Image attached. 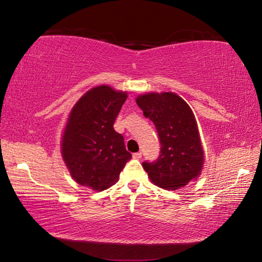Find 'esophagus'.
<instances>
[{
    "label": "esophagus",
    "instance_id": "34e87169",
    "mask_svg": "<svg viewBox=\"0 0 262 262\" xmlns=\"http://www.w3.org/2000/svg\"><path fill=\"white\" fill-rule=\"evenodd\" d=\"M133 158L141 159V158H142V152H135L134 155H133Z\"/></svg>",
    "mask_w": 262,
    "mask_h": 262
}]
</instances>
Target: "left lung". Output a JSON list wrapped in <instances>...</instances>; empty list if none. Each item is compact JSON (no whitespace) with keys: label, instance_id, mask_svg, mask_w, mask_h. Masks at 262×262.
Wrapping results in <instances>:
<instances>
[{"label":"left lung","instance_id":"1","mask_svg":"<svg viewBox=\"0 0 262 262\" xmlns=\"http://www.w3.org/2000/svg\"><path fill=\"white\" fill-rule=\"evenodd\" d=\"M136 104L154 122L161 143L156 161L142 163L150 180L164 189L184 187L200 174L203 165V150L192 110L171 92L140 96Z\"/></svg>","mask_w":262,"mask_h":262}]
</instances>
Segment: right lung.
<instances>
[{"label":"right lung","instance_id":"obj_1","mask_svg":"<svg viewBox=\"0 0 262 262\" xmlns=\"http://www.w3.org/2000/svg\"><path fill=\"white\" fill-rule=\"evenodd\" d=\"M126 92L101 85L88 91L70 113L62 139V156L79 185L103 190L118 180L132 154L114 121Z\"/></svg>","mask_w":262,"mask_h":262}]
</instances>
